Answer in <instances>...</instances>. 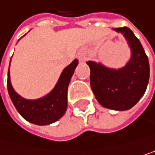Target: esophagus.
<instances>
[{
  "label": "esophagus",
  "instance_id": "esophagus-1",
  "mask_svg": "<svg viewBox=\"0 0 155 155\" xmlns=\"http://www.w3.org/2000/svg\"><path fill=\"white\" fill-rule=\"evenodd\" d=\"M78 59H79V61H81V62L86 61V57H85L83 54H79V55H78Z\"/></svg>",
  "mask_w": 155,
  "mask_h": 155
}]
</instances>
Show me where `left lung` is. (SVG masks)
<instances>
[{
  "instance_id": "obj_1",
  "label": "left lung",
  "mask_w": 155,
  "mask_h": 155,
  "mask_svg": "<svg viewBox=\"0 0 155 155\" xmlns=\"http://www.w3.org/2000/svg\"><path fill=\"white\" fill-rule=\"evenodd\" d=\"M123 34L131 55L125 66L114 69L88 61L91 87L98 103L108 109L126 111L132 108L145 93L150 78L148 57L140 41L128 28H114Z\"/></svg>"
}]
</instances>
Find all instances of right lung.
Returning a JSON list of instances; mask_svg holds the SVG:
<instances>
[{
	"mask_svg": "<svg viewBox=\"0 0 155 155\" xmlns=\"http://www.w3.org/2000/svg\"><path fill=\"white\" fill-rule=\"evenodd\" d=\"M78 64V60L75 59L63 70L54 88L44 97L36 100L23 98L14 90L11 84L9 65L7 89L15 107L23 118L38 126L50 125L58 121L66 111L68 85Z\"/></svg>",
	"mask_w": 155,
	"mask_h": 155,
	"instance_id": "obj_1",
	"label": "right lung"
}]
</instances>
